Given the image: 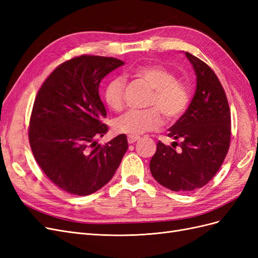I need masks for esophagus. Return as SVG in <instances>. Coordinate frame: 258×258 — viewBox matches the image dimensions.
<instances>
[{
  "label": "esophagus",
  "mask_w": 258,
  "mask_h": 258,
  "mask_svg": "<svg viewBox=\"0 0 258 258\" xmlns=\"http://www.w3.org/2000/svg\"><path fill=\"white\" fill-rule=\"evenodd\" d=\"M139 140H140L139 137H131V136H129V137H128V143H129V144H134V143H136L137 141H139Z\"/></svg>",
  "instance_id": "1"
}]
</instances>
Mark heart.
Instances as JSON below:
<instances>
[{
	"label": "heart",
	"instance_id": "1",
	"mask_svg": "<svg viewBox=\"0 0 258 258\" xmlns=\"http://www.w3.org/2000/svg\"><path fill=\"white\" fill-rule=\"evenodd\" d=\"M135 74L154 90L148 101L146 111L130 110L114 120L113 127L131 137H139L145 132L158 130L162 124V117L173 122L181 118L189 103V93L186 86L176 81L175 74L161 66H144L138 68ZM124 80L116 77L107 84L104 90L106 104L114 111H120L123 105Z\"/></svg>",
	"mask_w": 258,
	"mask_h": 258
}]
</instances>
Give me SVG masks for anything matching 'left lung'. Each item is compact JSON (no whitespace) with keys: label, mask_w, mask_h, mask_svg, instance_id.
Returning <instances> with one entry per match:
<instances>
[{"label":"left lung","mask_w":258,"mask_h":258,"mask_svg":"<svg viewBox=\"0 0 258 258\" xmlns=\"http://www.w3.org/2000/svg\"><path fill=\"white\" fill-rule=\"evenodd\" d=\"M185 56L196 74V91L187 111L168 129V137L180 143L159 141L150 162L156 181L179 192L208 184L221 168L230 143V111L222 84L204 61L187 51Z\"/></svg>","instance_id":"1"}]
</instances>
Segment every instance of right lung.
Returning a JSON list of instances; mask_svg holds the SVG:
<instances>
[{"label":"right lung","mask_w":258,"mask_h":258,"mask_svg":"<svg viewBox=\"0 0 258 258\" xmlns=\"http://www.w3.org/2000/svg\"><path fill=\"white\" fill-rule=\"evenodd\" d=\"M124 64L116 58L81 56L60 64L38 90L29 141L43 172L59 188L87 196L111 181L128 150L126 135L104 145L105 106L99 85Z\"/></svg>","instance_id":"obj_1"}]
</instances>
